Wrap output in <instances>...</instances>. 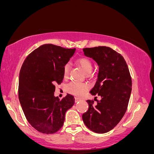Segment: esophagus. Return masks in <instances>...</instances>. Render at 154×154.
<instances>
[{
    "label": "esophagus",
    "instance_id": "1",
    "mask_svg": "<svg viewBox=\"0 0 154 154\" xmlns=\"http://www.w3.org/2000/svg\"><path fill=\"white\" fill-rule=\"evenodd\" d=\"M74 99H75V102H78V101H80L81 100L79 98V97H74Z\"/></svg>",
    "mask_w": 154,
    "mask_h": 154
}]
</instances>
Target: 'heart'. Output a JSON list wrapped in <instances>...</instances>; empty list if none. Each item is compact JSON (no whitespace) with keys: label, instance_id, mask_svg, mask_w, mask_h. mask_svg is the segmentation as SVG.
<instances>
[{"label":"heart","instance_id":"b5f03b06","mask_svg":"<svg viewBox=\"0 0 154 154\" xmlns=\"http://www.w3.org/2000/svg\"><path fill=\"white\" fill-rule=\"evenodd\" d=\"M77 64L80 66L87 74H90L92 70V62L91 60L87 57H81L78 58L76 61ZM71 70V66L69 63L65 65L63 68V76L67 78L69 76V74ZM88 85L85 83H79L76 82H70L67 85V91L70 94L80 96L85 93L88 89Z\"/></svg>","mask_w":154,"mask_h":154}]
</instances>
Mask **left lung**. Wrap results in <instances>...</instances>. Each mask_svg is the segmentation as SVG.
Masks as SVG:
<instances>
[{"label":"left lung","instance_id":"obj_1","mask_svg":"<svg viewBox=\"0 0 154 154\" xmlns=\"http://www.w3.org/2000/svg\"><path fill=\"white\" fill-rule=\"evenodd\" d=\"M84 54L92 58L99 66V73L92 95L101 96L94 104L87 100L88 109L82 115L88 128L98 134L113 129L127 110L132 91V78L122 54L106 46L84 48Z\"/></svg>","mask_w":154,"mask_h":154}]
</instances>
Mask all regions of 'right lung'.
Here are the masks:
<instances>
[{
    "instance_id": "add662e5",
    "label": "right lung",
    "mask_w": 154,
    "mask_h": 154,
    "mask_svg": "<svg viewBox=\"0 0 154 154\" xmlns=\"http://www.w3.org/2000/svg\"><path fill=\"white\" fill-rule=\"evenodd\" d=\"M76 49L44 44L25 59L19 74L18 98L29 124L41 133L50 134L62 127L66 111L74 103L73 96L54 97L55 85L63 79V68Z\"/></svg>"
}]
</instances>
